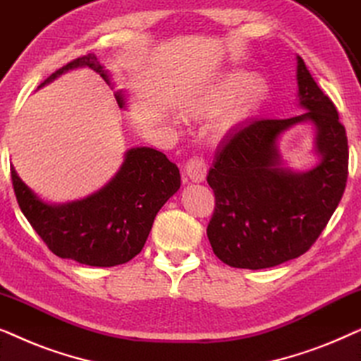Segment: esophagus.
<instances>
[{
    "mask_svg": "<svg viewBox=\"0 0 361 361\" xmlns=\"http://www.w3.org/2000/svg\"><path fill=\"white\" fill-rule=\"evenodd\" d=\"M185 176L192 182H204L207 177V162L204 157L194 156L185 162Z\"/></svg>",
    "mask_w": 361,
    "mask_h": 361,
    "instance_id": "esophagus-1",
    "label": "esophagus"
}]
</instances>
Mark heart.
I'll return each instance as SVG.
<instances>
[{
  "label": "heart",
  "instance_id": "heart-1",
  "mask_svg": "<svg viewBox=\"0 0 361 361\" xmlns=\"http://www.w3.org/2000/svg\"><path fill=\"white\" fill-rule=\"evenodd\" d=\"M246 73L230 72L216 80L209 90H205L200 97L187 102L185 111L189 115H210L225 106L233 93L242 88L226 108L224 125H233L241 118L248 115L266 95V83L261 77H251L246 82Z\"/></svg>",
  "mask_w": 361,
  "mask_h": 361
}]
</instances>
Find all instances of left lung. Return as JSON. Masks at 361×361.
<instances>
[{
  "label": "left lung",
  "instance_id": "obj_1",
  "mask_svg": "<svg viewBox=\"0 0 361 361\" xmlns=\"http://www.w3.org/2000/svg\"><path fill=\"white\" fill-rule=\"evenodd\" d=\"M302 115L263 118L231 131L219 146L207 182L215 209L207 236L216 258L243 269L273 268L315 243L342 199L348 177V141L337 108L298 57ZM302 121L318 130L321 162L298 175L282 167L275 141Z\"/></svg>",
  "mask_w": 361,
  "mask_h": 361
}]
</instances>
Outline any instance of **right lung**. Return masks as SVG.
Returning <instances> with one entry per match:
<instances>
[{
	"label": "right lung",
	"instance_id": "add662e5",
	"mask_svg": "<svg viewBox=\"0 0 361 361\" xmlns=\"http://www.w3.org/2000/svg\"><path fill=\"white\" fill-rule=\"evenodd\" d=\"M77 67L92 68L110 85V75L95 54H87L59 68L39 87ZM115 98L120 108L125 106L121 90ZM11 180L19 209L47 248L59 258L98 268L135 258L146 243L157 212L180 187L177 166L151 147H133L103 189L72 204L42 202L19 179L13 166Z\"/></svg>",
	"mask_w": 361,
	"mask_h": 361
}]
</instances>
